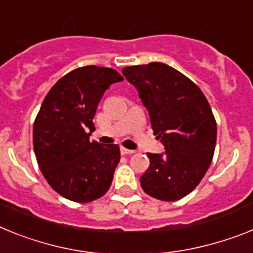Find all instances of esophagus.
<instances>
[{"instance_id": "1", "label": "esophagus", "mask_w": 253, "mask_h": 253, "mask_svg": "<svg viewBox=\"0 0 253 253\" xmlns=\"http://www.w3.org/2000/svg\"><path fill=\"white\" fill-rule=\"evenodd\" d=\"M121 153H122L123 156H125V154H133V153H135V150L127 149V148H125V146H121Z\"/></svg>"}]
</instances>
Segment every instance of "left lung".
<instances>
[{
  "label": "left lung",
  "instance_id": "1",
  "mask_svg": "<svg viewBox=\"0 0 253 253\" xmlns=\"http://www.w3.org/2000/svg\"><path fill=\"white\" fill-rule=\"evenodd\" d=\"M122 73L139 91L153 133L166 149L148 153L141 188L159 201H179L197 188L213 158L217 127L211 107L192 80L167 64L132 65Z\"/></svg>",
  "mask_w": 253,
  "mask_h": 253
}]
</instances>
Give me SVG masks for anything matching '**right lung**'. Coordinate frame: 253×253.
<instances>
[{
	"mask_svg": "<svg viewBox=\"0 0 253 253\" xmlns=\"http://www.w3.org/2000/svg\"><path fill=\"white\" fill-rule=\"evenodd\" d=\"M123 77L112 68L74 69L51 87L33 125V149L48 185L64 198L88 203L109 190L120 162L117 144L90 141L97 105Z\"/></svg>",
	"mask_w": 253,
	"mask_h": 253,
	"instance_id": "right-lung-1",
	"label": "right lung"
}]
</instances>
